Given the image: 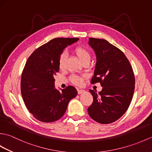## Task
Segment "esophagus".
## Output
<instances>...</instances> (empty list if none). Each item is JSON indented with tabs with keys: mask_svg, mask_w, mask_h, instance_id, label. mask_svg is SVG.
Segmentation results:
<instances>
[{
	"mask_svg": "<svg viewBox=\"0 0 152 152\" xmlns=\"http://www.w3.org/2000/svg\"><path fill=\"white\" fill-rule=\"evenodd\" d=\"M85 93V90H83V89H78V93L79 95L82 94V93Z\"/></svg>",
	"mask_w": 152,
	"mask_h": 152,
	"instance_id": "1",
	"label": "esophagus"
}]
</instances>
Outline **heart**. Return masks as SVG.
Wrapping results in <instances>:
<instances>
[{
    "label": "heart",
    "mask_w": 152,
    "mask_h": 152,
    "mask_svg": "<svg viewBox=\"0 0 152 152\" xmlns=\"http://www.w3.org/2000/svg\"><path fill=\"white\" fill-rule=\"evenodd\" d=\"M74 53L76 55L79 60L82 63L87 59H90V53L88 50L83 47H77L74 49ZM66 60V54L63 53L61 55L59 60V66L61 69H62L64 66V63H65ZM71 81H72L74 84L77 86H80L83 83V77H80L78 76L74 75L71 77Z\"/></svg>",
    "instance_id": "obj_1"
}]
</instances>
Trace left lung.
Listing matches in <instances>:
<instances>
[{
    "label": "left lung",
    "instance_id": "left-lung-1",
    "mask_svg": "<svg viewBox=\"0 0 152 152\" xmlns=\"http://www.w3.org/2000/svg\"><path fill=\"white\" fill-rule=\"evenodd\" d=\"M88 44L96 59L91 83L100 82L102 87L98 93L89 89L93 102L88 114L100 124H111L120 118L131 104L135 84L133 70L125 54L107 40L89 38Z\"/></svg>",
    "mask_w": 152,
    "mask_h": 152
}]
</instances>
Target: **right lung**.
Returning <instances> with one entry per match:
<instances>
[{"instance_id":"1","label":"right lung","mask_w":152,"mask_h":152,"mask_svg":"<svg viewBox=\"0 0 152 152\" xmlns=\"http://www.w3.org/2000/svg\"><path fill=\"white\" fill-rule=\"evenodd\" d=\"M78 38H57L41 46L25 64L21 79V92L28 111L42 122L57 121L65 113L68 104L78 94L72 86L61 91L55 88L54 75L59 71V60L64 49Z\"/></svg>"}]
</instances>
